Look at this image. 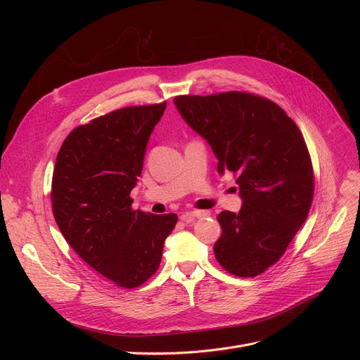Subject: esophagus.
Masks as SVG:
<instances>
[{
    "instance_id": "obj_1",
    "label": "esophagus",
    "mask_w": 360,
    "mask_h": 360,
    "mask_svg": "<svg viewBox=\"0 0 360 360\" xmlns=\"http://www.w3.org/2000/svg\"><path fill=\"white\" fill-rule=\"evenodd\" d=\"M210 212H205V210H191V212H185L181 216V220L185 223H191L194 221V219H204V217H209Z\"/></svg>"
}]
</instances>
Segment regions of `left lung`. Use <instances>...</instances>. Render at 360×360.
I'll return each mask as SVG.
<instances>
[{"label":"left lung","instance_id":"8db88e82","mask_svg":"<svg viewBox=\"0 0 360 360\" xmlns=\"http://www.w3.org/2000/svg\"><path fill=\"white\" fill-rule=\"evenodd\" d=\"M174 102L212 146L219 174H233L243 200L239 213L217 216L216 259L236 277H255L283 257L308 217L314 169L304 136L277 103L254 93L184 94Z\"/></svg>","mask_w":360,"mask_h":360}]
</instances>
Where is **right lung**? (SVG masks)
I'll list each match as a JSON object with an SVG mask.
<instances>
[{"label":"right lung","instance_id":"right-lung-1","mask_svg":"<svg viewBox=\"0 0 360 360\" xmlns=\"http://www.w3.org/2000/svg\"><path fill=\"white\" fill-rule=\"evenodd\" d=\"M165 109L166 102L128 106L75 127L53 167L52 213L63 236L91 269L125 289L158 271L178 221L175 213L132 210L129 197Z\"/></svg>","mask_w":360,"mask_h":360}]
</instances>
